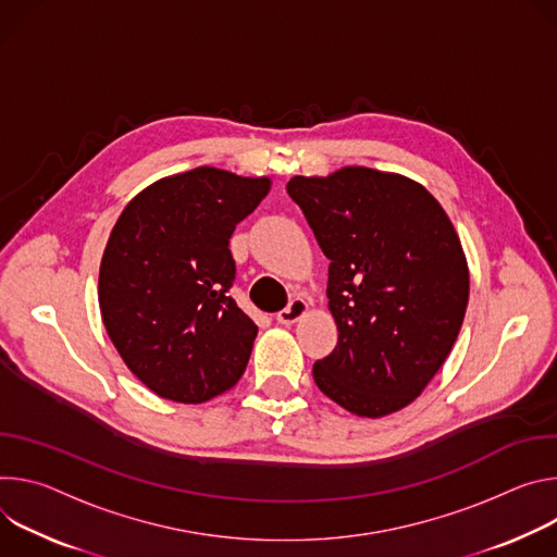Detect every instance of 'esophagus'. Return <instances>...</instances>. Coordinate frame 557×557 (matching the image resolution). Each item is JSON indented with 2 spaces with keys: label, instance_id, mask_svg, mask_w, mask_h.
I'll return each instance as SVG.
<instances>
[{
  "label": "esophagus",
  "instance_id": "1",
  "mask_svg": "<svg viewBox=\"0 0 557 557\" xmlns=\"http://www.w3.org/2000/svg\"><path fill=\"white\" fill-rule=\"evenodd\" d=\"M305 312H307V302L302 298H292L285 310L278 312L276 321L281 325H294L296 321H300L305 317Z\"/></svg>",
  "mask_w": 557,
  "mask_h": 557
}]
</instances>
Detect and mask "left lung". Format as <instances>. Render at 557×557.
<instances>
[{"label": "left lung", "mask_w": 557, "mask_h": 557, "mask_svg": "<svg viewBox=\"0 0 557 557\" xmlns=\"http://www.w3.org/2000/svg\"><path fill=\"white\" fill-rule=\"evenodd\" d=\"M287 195L330 259L334 351L319 389L356 416L407 407L449 356L469 300L460 238L420 183L372 168L294 176Z\"/></svg>", "instance_id": "8db88e82"}]
</instances>
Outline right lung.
Listing matches in <instances>:
<instances>
[{
	"instance_id": "add662e5",
	"label": "right lung",
	"mask_w": 557,
	"mask_h": 557,
	"mask_svg": "<svg viewBox=\"0 0 557 557\" xmlns=\"http://www.w3.org/2000/svg\"><path fill=\"white\" fill-rule=\"evenodd\" d=\"M268 190L265 176L203 165L152 183L114 223L99 268L101 319L157 396L206 403L243 376L259 327L230 296V236Z\"/></svg>"
}]
</instances>
